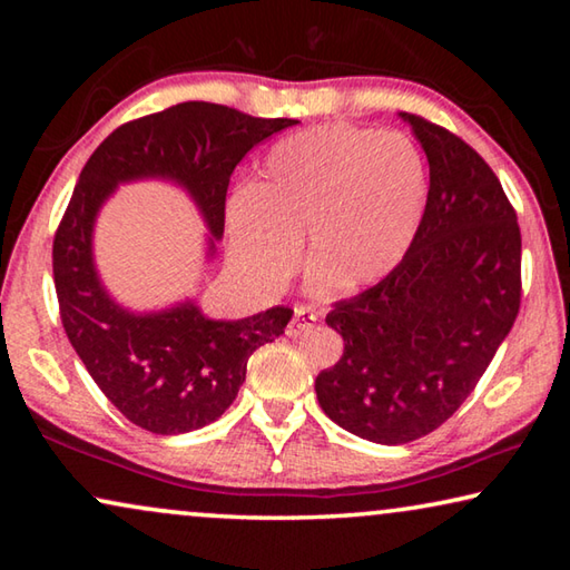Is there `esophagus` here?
Segmentation results:
<instances>
[{
	"mask_svg": "<svg viewBox=\"0 0 570 570\" xmlns=\"http://www.w3.org/2000/svg\"><path fill=\"white\" fill-rule=\"evenodd\" d=\"M316 322H320V314H316L312 306H304V304L296 306L292 322H288V326H286V334L288 336H302L306 332H312Z\"/></svg>",
	"mask_w": 570,
	"mask_h": 570,
	"instance_id": "obj_1",
	"label": "esophagus"
}]
</instances>
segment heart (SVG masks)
<instances>
[{
	"label": "heart",
	"mask_w": 570,
	"mask_h": 570,
	"mask_svg": "<svg viewBox=\"0 0 570 570\" xmlns=\"http://www.w3.org/2000/svg\"><path fill=\"white\" fill-rule=\"evenodd\" d=\"M428 163L404 132L320 125L268 153L256 188L228 200L236 264L282 276L306 236L304 266L324 292L380 284L410 254L428 206Z\"/></svg>",
	"instance_id": "1"
}]
</instances>
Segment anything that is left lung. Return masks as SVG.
I'll list each match as a JSON object with an SVG mask.
<instances>
[{
	"mask_svg": "<svg viewBox=\"0 0 570 570\" xmlns=\"http://www.w3.org/2000/svg\"><path fill=\"white\" fill-rule=\"evenodd\" d=\"M400 118L430 163L422 224L387 278L326 314L344 354L314 384L326 417L380 445L450 420L520 308V228L498 176L458 135Z\"/></svg>",
	"mask_w": 570,
	"mask_h": 570,
	"instance_id": "left-lung-1",
	"label": "left lung"
}]
</instances>
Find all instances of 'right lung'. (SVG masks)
I'll use <instances>...</instances> for the list:
<instances>
[{"instance_id": "obj_1", "label": "right lung", "mask_w": 570, "mask_h": 570, "mask_svg": "<svg viewBox=\"0 0 570 570\" xmlns=\"http://www.w3.org/2000/svg\"><path fill=\"white\" fill-rule=\"evenodd\" d=\"M294 122L180 102L120 125L85 163L52 244L57 302L67 340L90 377L138 428L183 435L216 422L246 380L248 356L284 334L294 312L274 306L224 322L210 320L193 298L160 312H130L108 294L95 266L100 208L120 183H176L204 216L206 256L214 258L224 238L230 173L250 148Z\"/></svg>"}]
</instances>
